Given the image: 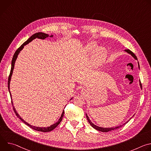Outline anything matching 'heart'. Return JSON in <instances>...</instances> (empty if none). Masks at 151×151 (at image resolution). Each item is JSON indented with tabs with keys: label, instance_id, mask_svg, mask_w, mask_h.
I'll list each match as a JSON object with an SVG mask.
<instances>
[{
	"label": "heart",
	"instance_id": "heart-1",
	"mask_svg": "<svg viewBox=\"0 0 151 151\" xmlns=\"http://www.w3.org/2000/svg\"><path fill=\"white\" fill-rule=\"evenodd\" d=\"M97 47V45L96 44V43L90 42L87 45V46H86V50H87V52H92L94 51V50L96 49ZM106 54H107V51L105 48L102 47L97 48L94 53V57L95 61L98 63H101L106 57Z\"/></svg>",
	"mask_w": 151,
	"mask_h": 151
}]
</instances>
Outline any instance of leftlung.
Masks as SVG:
<instances>
[{"label":"left lung","mask_w":151,"mask_h":151,"mask_svg":"<svg viewBox=\"0 0 151 151\" xmlns=\"http://www.w3.org/2000/svg\"><path fill=\"white\" fill-rule=\"evenodd\" d=\"M125 51H126L127 52H128V54H131L136 60H137V57L135 55V54L132 52V51H131L130 50H125ZM138 66H139V68L140 69V66H139V63H138ZM140 87H141V88L142 89V83H141V82H140ZM86 117H87V119H88V122L90 124V125L94 128H95L96 130H99V131H100V132H109V131H112V130H116V129H117V128H120V127H121L123 125H125L126 123H127L128 122V121L127 122H126L125 123H124L123 125H119V126H118V127H112V128H103V127H98V126H97V125H94L91 121H90V118H89V117L87 116V115L86 114ZM131 119V118H130Z\"/></svg>","instance_id":"left-lung-1"}]
</instances>
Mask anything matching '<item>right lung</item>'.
Segmentation results:
<instances>
[{"label": "right lung", "mask_w": 151, "mask_h": 151, "mask_svg": "<svg viewBox=\"0 0 151 151\" xmlns=\"http://www.w3.org/2000/svg\"><path fill=\"white\" fill-rule=\"evenodd\" d=\"M49 36H48V35H47V34H45V33H41V32H39V33H35V34H34V35H33L30 37H29L24 43L23 44H22L21 45V47H19V48H18L17 50V51H15V54H14V56H13V58H12V63H11V72H10V74H9V77H8V90H9V94H10V96H11V92H10V90H9V84H10V81H11V76H12V72H13V70H14V64H15V60H16V59H17V56H18V54H19V52H20V51H21L23 50V48H24V45H26V44H29V42H30L31 41H32L33 39H36V38H39V39H45V38H47V37H48ZM53 36L52 35H51V36H50V37H52ZM12 99V98H11ZM12 101V106H13V109H14V112H15V114H16V115H17V116L18 118H19L21 121H22L25 124H26L27 125H28L29 127H30L31 128H32V129H33V130H36V131H39V132H51V131H52V130H53L55 128H56L57 126H58V125L60 123V122L62 121V119H63V116H64V111L63 110V113H62V114H61V117L60 118V119H58V121L56 122V123H55V124H54L53 125H51L50 127H35V126H32V125H30L29 124H28L27 122H26L24 120H23L22 118H21L20 116H19V115L18 114V113L17 112V111H15V109L14 108V106H13V103H12V101Z\"/></svg>", "instance_id": "right-lung-1"}]
</instances>
